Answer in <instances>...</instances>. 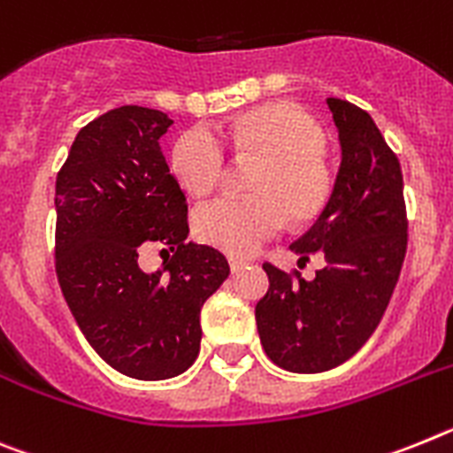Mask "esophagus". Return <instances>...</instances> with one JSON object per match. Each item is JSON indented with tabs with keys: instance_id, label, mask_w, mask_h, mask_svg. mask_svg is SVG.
<instances>
[{
	"instance_id": "esophagus-1",
	"label": "esophagus",
	"mask_w": 453,
	"mask_h": 453,
	"mask_svg": "<svg viewBox=\"0 0 453 453\" xmlns=\"http://www.w3.org/2000/svg\"><path fill=\"white\" fill-rule=\"evenodd\" d=\"M246 266H249V262H246V259L230 257V271H232V273H239V271H243Z\"/></svg>"
}]
</instances>
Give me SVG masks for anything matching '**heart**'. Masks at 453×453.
<instances>
[{"instance_id":"1","label":"heart","mask_w":453,"mask_h":453,"mask_svg":"<svg viewBox=\"0 0 453 453\" xmlns=\"http://www.w3.org/2000/svg\"><path fill=\"white\" fill-rule=\"evenodd\" d=\"M223 141L237 157L259 159L250 194L211 200L196 211V237L232 257H246L273 239L285 221L308 226L328 207L335 173L326 157L328 136L305 109L275 100L232 118ZM171 171L194 196L211 194L226 175V150L214 134L187 129L171 150Z\"/></svg>"}]
</instances>
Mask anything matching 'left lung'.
Wrapping results in <instances>:
<instances>
[{
	"label": "left lung",
	"instance_id": "8db88e82",
	"mask_svg": "<svg viewBox=\"0 0 453 453\" xmlns=\"http://www.w3.org/2000/svg\"><path fill=\"white\" fill-rule=\"evenodd\" d=\"M342 166L324 214L292 243L321 255L314 280L265 262L269 292L255 305L259 342L278 367L319 373L346 363L372 337L399 280L408 246L403 175L365 109L328 97Z\"/></svg>",
	"mask_w": 453,
	"mask_h": 453
}]
</instances>
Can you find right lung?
Segmentation results:
<instances>
[{"label": "right lung", "mask_w": 453, "mask_h": 453, "mask_svg": "<svg viewBox=\"0 0 453 453\" xmlns=\"http://www.w3.org/2000/svg\"><path fill=\"white\" fill-rule=\"evenodd\" d=\"M173 120L118 107L80 129L57 175V275L74 321L97 356L139 380L187 372L200 351V308L230 266L211 246L187 243V198L159 139ZM150 242L171 260L138 266Z\"/></svg>", "instance_id": "obj_1"}]
</instances>
